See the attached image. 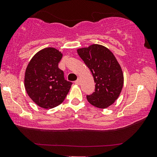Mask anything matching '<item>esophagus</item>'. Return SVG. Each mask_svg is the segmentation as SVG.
Masks as SVG:
<instances>
[{"mask_svg": "<svg viewBox=\"0 0 157 157\" xmlns=\"http://www.w3.org/2000/svg\"><path fill=\"white\" fill-rule=\"evenodd\" d=\"M75 83L76 84V85H79V84H80V78H78V79H77V80L75 82Z\"/></svg>", "mask_w": 157, "mask_h": 157, "instance_id": "esophagus-1", "label": "esophagus"}]
</instances>
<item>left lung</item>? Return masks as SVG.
<instances>
[{
	"label": "left lung",
	"mask_w": 157,
	"mask_h": 157,
	"mask_svg": "<svg viewBox=\"0 0 157 157\" xmlns=\"http://www.w3.org/2000/svg\"><path fill=\"white\" fill-rule=\"evenodd\" d=\"M77 52L90 70L96 83L95 92L86 96L87 101L97 108H108L118 99L123 86L120 64L113 53L100 44L78 48Z\"/></svg>",
	"instance_id": "left-lung-1"
}]
</instances>
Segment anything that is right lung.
<instances>
[{
    "label": "right lung",
    "instance_id": "obj_1",
    "mask_svg": "<svg viewBox=\"0 0 157 157\" xmlns=\"http://www.w3.org/2000/svg\"><path fill=\"white\" fill-rule=\"evenodd\" d=\"M63 53L53 47L41 49L30 60L25 71V87L35 104L50 109L64 101L72 82L65 80L58 68Z\"/></svg>",
    "mask_w": 157,
    "mask_h": 157
}]
</instances>
